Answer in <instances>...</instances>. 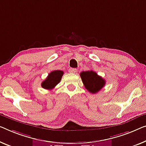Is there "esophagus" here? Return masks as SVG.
<instances>
[{"instance_id": "esophagus-1", "label": "esophagus", "mask_w": 146, "mask_h": 146, "mask_svg": "<svg viewBox=\"0 0 146 146\" xmlns=\"http://www.w3.org/2000/svg\"><path fill=\"white\" fill-rule=\"evenodd\" d=\"M69 72L70 73H75L77 72V69L76 68H70L69 69Z\"/></svg>"}]
</instances>
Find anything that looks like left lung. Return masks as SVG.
<instances>
[{
	"mask_svg": "<svg viewBox=\"0 0 146 146\" xmlns=\"http://www.w3.org/2000/svg\"><path fill=\"white\" fill-rule=\"evenodd\" d=\"M80 76L86 90L92 94L98 92L105 86V79L92 70L82 71Z\"/></svg>",
	"mask_w": 146,
	"mask_h": 146,
	"instance_id": "1",
	"label": "left lung"
}]
</instances>
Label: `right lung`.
I'll use <instances>...</instances> for the list:
<instances>
[{"instance_id": "add662e5", "label": "right lung", "mask_w": 146, "mask_h": 146, "mask_svg": "<svg viewBox=\"0 0 146 146\" xmlns=\"http://www.w3.org/2000/svg\"><path fill=\"white\" fill-rule=\"evenodd\" d=\"M64 71L60 70H55L48 74L46 79L41 83L43 88L46 90H52L60 82Z\"/></svg>"}]
</instances>
